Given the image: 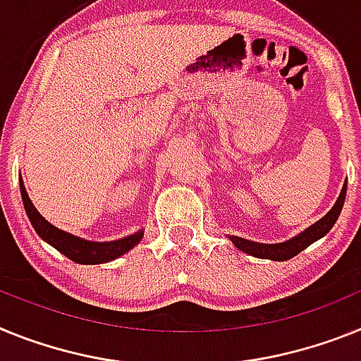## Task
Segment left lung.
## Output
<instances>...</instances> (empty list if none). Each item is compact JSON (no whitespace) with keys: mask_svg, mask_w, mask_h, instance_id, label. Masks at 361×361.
Returning a JSON list of instances; mask_svg holds the SVG:
<instances>
[{"mask_svg":"<svg viewBox=\"0 0 361 361\" xmlns=\"http://www.w3.org/2000/svg\"><path fill=\"white\" fill-rule=\"evenodd\" d=\"M345 192H347V185H343V189L340 192V198L334 203L331 211L324 216V218L316 221L314 225L303 231L302 234H298L296 238L289 241H283V243H276V245H265V243H255V241L243 240V238L231 236L234 245L240 250L247 252L250 256H256V258H267V259H276V262H283V259H289L293 256H296L298 252H302L303 249L314 243L316 240H319L322 236L329 233L332 228V225L336 224L338 216L341 212V207H343V202H345Z\"/></svg>","mask_w":361,"mask_h":361,"instance_id":"8db88e82","label":"left lung"}]
</instances>
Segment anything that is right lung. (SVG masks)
Instances as JSON below:
<instances>
[{
	"label": "right lung",
	"mask_w": 361,
	"mask_h": 361,
	"mask_svg": "<svg viewBox=\"0 0 361 361\" xmlns=\"http://www.w3.org/2000/svg\"><path fill=\"white\" fill-rule=\"evenodd\" d=\"M20 190H21V200H23L25 211L29 216L30 224H32L34 231H36L47 243L58 249L61 255L67 256L68 259L76 263H85V265H94V263H105L116 259L118 256L125 255L127 250L133 249L136 243L143 238V231L133 234V236L121 238L116 241H106V243H96V241H87L81 240L78 236L59 231L54 225H50L39 212L36 211V207L30 202L29 194L25 190L23 181L20 180Z\"/></svg>",
	"instance_id": "obj_1"
}]
</instances>
